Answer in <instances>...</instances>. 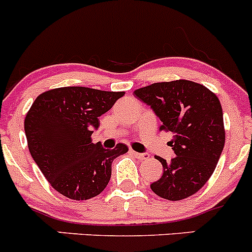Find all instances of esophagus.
<instances>
[{"label":"esophagus","mask_w":252,"mask_h":252,"mask_svg":"<svg viewBox=\"0 0 252 252\" xmlns=\"http://www.w3.org/2000/svg\"><path fill=\"white\" fill-rule=\"evenodd\" d=\"M131 153H132L136 158H138V159H141V160H145V159H147V158H150L148 157L147 153H140V152H136V151H132V150H131Z\"/></svg>","instance_id":"obj_1"}]
</instances>
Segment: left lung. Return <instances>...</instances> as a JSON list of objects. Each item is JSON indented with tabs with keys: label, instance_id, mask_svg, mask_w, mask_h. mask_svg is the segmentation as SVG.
Here are the masks:
<instances>
[{
	"label": "left lung",
	"instance_id": "obj_1",
	"mask_svg": "<svg viewBox=\"0 0 252 252\" xmlns=\"http://www.w3.org/2000/svg\"><path fill=\"white\" fill-rule=\"evenodd\" d=\"M162 121L159 130L173 132L176 157H157L163 174L151 189L167 200H182L199 190L212 177L225 143L219 99L204 85L189 80L155 83L133 92Z\"/></svg>",
	"mask_w": 252,
	"mask_h": 252
}]
</instances>
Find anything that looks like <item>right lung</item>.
Here are the masks:
<instances>
[{
	"mask_svg": "<svg viewBox=\"0 0 252 252\" xmlns=\"http://www.w3.org/2000/svg\"><path fill=\"white\" fill-rule=\"evenodd\" d=\"M124 95L84 86L52 89L40 94L26 115L31 156L50 186L66 198L99 195L111 178L112 160L128 151L124 143L105 150L92 142L99 117Z\"/></svg>",
	"mask_w": 252,
	"mask_h": 252,
	"instance_id": "obj_1",
	"label": "right lung"
}]
</instances>
